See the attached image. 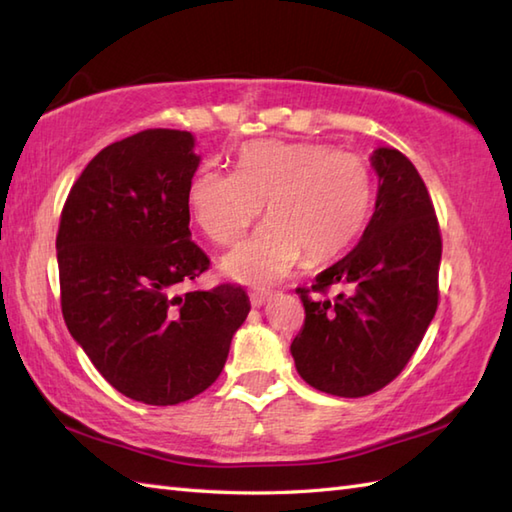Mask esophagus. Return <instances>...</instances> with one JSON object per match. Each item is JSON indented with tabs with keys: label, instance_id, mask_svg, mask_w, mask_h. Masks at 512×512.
Segmentation results:
<instances>
[{
	"label": "esophagus",
	"instance_id": "obj_1",
	"mask_svg": "<svg viewBox=\"0 0 512 512\" xmlns=\"http://www.w3.org/2000/svg\"><path fill=\"white\" fill-rule=\"evenodd\" d=\"M270 299V295H266V292H253V295H250V303H253V306H264V303Z\"/></svg>",
	"mask_w": 512,
	"mask_h": 512
}]
</instances>
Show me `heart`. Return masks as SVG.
Wrapping results in <instances>:
<instances>
[{
  "mask_svg": "<svg viewBox=\"0 0 512 512\" xmlns=\"http://www.w3.org/2000/svg\"><path fill=\"white\" fill-rule=\"evenodd\" d=\"M266 202L268 220L224 259V273L250 286L290 275L341 253L363 231L374 204L367 162L321 143L253 140L237 154L235 171L202 167L187 187L189 213L217 246L237 244Z\"/></svg>",
  "mask_w": 512,
  "mask_h": 512,
  "instance_id": "obj_1",
  "label": "heart"
}]
</instances>
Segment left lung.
I'll use <instances>...</instances> for the list:
<instances>
[{"instance_id":"left-lung-1","label":"left lung","mask_w":512,"mask_h":512,"mask_svg":"<svg viewBox=\"0 0 512 512\" xmlns=\"http://www.w3.org/2000/svg\"><path fill=\"white\" fill-rule=\"evenodd\" d=\"M376 209L361 242L310 288H297L306 321L290 345L314 389L361 398L394 380L418 350L438 310L442 237L418 169L380 147ZM336 287V296L327 292Z\"/></svg>"}]
</instances>
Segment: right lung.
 <instances>
[{
    "label": "right lung",
    "mask_w": 512,
    "mask_h": 512,
    "mask_svg": "<svg viewBox=\"0 0 512 512\" xmlns=\"http://www.w3.org/2000/svg\"><path fill=\"white\" fill-rule=\"evenodd\" d=\"M193 145L180 129L107 145L61 211L65 325L107 383L145 405H178L211 387L250 310L235 284L178 295L211 264L189 231Z\"/></svg>",
    "instance_id": "obj_1"
}]
</instances>
